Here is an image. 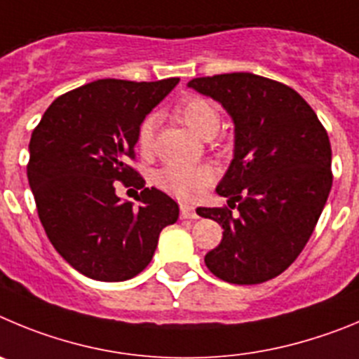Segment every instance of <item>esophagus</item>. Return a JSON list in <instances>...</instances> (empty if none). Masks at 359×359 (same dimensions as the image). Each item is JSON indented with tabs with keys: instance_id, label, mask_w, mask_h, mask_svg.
<instances>
[{
	"instance_id": "1",
	"label": "esophagus",
	"mask_w": 359,
	"mask_h": 359,
	"mask_svg": "<svg viewBox=\"0 0 359 359\" xmlns=\"http://www.w3.org/2000/svg\"><path fill=\"white\" fill-rule=\"evenodd\" d=\"M180 218L182 219H195L198 218V212L193 205H187V203H182L180 205Z\"/></svg>"
}]
</instances>
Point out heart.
Returning a JSON list of instances; mask_svg holds the SVG:
<instances>
[{
	"label": "heart",
	"instance_id": "heart-1",
	"mask_svg": "<svg viewBox=\"0 0 359 359\" xmlns=\"http://www.w3.org/2000/svg\"><path fill=\"white\" fill-rule=\"evenodd\" d=\"M173 114L202 140H211L222 125L218 107L203 96L191 95L182 98L173 109ZM154 134H156V118L148 116L137 128V147L143 154H150L154 148ZM212 179H215V172L209 166L170 164L156 173L157 186L180 200H191L200 196L205 191V187L212 182Z\"/></svg>",
	"mask_w": 359,
	"mask_h": 359
}]
</instances>
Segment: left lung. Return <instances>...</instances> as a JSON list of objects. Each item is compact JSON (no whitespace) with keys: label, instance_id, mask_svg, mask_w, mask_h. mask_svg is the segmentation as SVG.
<instances>
[{"label":"left lung","instance_id":"left-lung-1","mask_svg":"<svg viewBox=\"0 0 359 359\" xmlns=\"http://www.w3.org/2000/svg\"><path fill=\"white\" fill-rule=\"evenodd\" d=\"M187 87L222 103L234 121V159L216 187L229 208L196 209L224 229L205 266L232 284L273 279L299 257L327 202V132L308 102L276 80L227 73Z\"/></svg>","mask_w":359,"mask_h":359}]
</instances>
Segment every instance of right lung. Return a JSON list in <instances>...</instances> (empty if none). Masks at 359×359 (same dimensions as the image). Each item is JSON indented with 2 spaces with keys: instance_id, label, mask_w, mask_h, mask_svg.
Returning <instances> with one entry per match:
<instances>
[{
  "instance_id": "obj_1",
  "label": "right lung",
  "mask_w": 359,
  "mask_h": 359,
  "mask_svg": "<svg viewBox=\"0 0 359 359\" xmlns=\"http://www.w3.org/2000/svg\"><path fill=\"white\" fill-rule=\"evenodd\" d=\"M179 79H103L59 96L32 132L27 173L48 240L71 266L118 283L143 272L179 205L144 187L140 205L115 196L114 180L143 187L134 159L137 128Z\"/></svg>"
}]
</instances>
